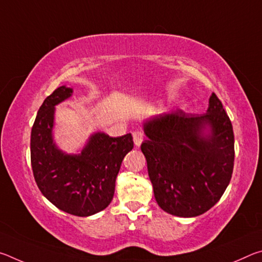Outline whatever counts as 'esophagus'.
<instances>
[{
  "label": "esophagus",
  "instance_id": "34e87169",
  "mask_svg": "<svg viewBox=\"0 0 262 262\" xmlns=\"http://www.w3.org/2000/svg\"><path fill=\"white\" fill-rule=\"evenodd\" d=\"M143 139H144L143 133H141L139 130L133 132V140H134V144L136 145V147H140L142 142H143Z\"/></svg>",
  "mask_w": 262,
  "mask_h": 262
}]
</instances>
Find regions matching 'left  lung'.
Masks as SVG:
<instances>
[{"label":"left lung","instance_id":"left-lung-1","mask_svg":"<svg viewBox=\"0 0 262 262\" xmlns=\"http://www.w3.org/2000/svg\"><path fill=\"white\" fill-rule=\"evenodd\" d=\"M141 150L158 206L168 214L195 217L214 207L231 180L234 136L221 100L212 94L205 114L181 110L143 122Z\"/></svg>","mask_w":262,"mask_h":262}]
</instances>
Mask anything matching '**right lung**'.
<instances>
[{
  "mask_svg": "<svg viewBox=\"0 0 262 262\" xmlns=\"http://www.w3.org/2000/svg\"><path fill=\"white\" fill-rule=\"evenodd\" d=\"M62 85L43 100L31 132V165L39 189L60 210L86 217L112 201L123 157L134 147L132 134L111 137L96 132L78 154L57 147L53 135L55 106L73 96Z\"/></svg>",
  "mask_w": 262,
  "mask_h": 262,
  "instance_id": "add662e5",
  "label": "right lung"
}]
</instances>
